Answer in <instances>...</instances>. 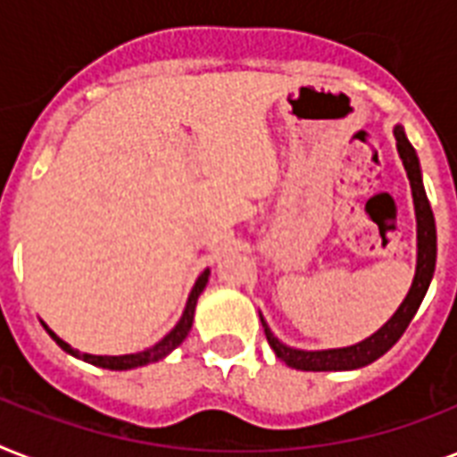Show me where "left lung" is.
<instances>
[{
	"instance_id": "left-lung-1",
	"label": "left lung",
	"mask_w": 457,
	"mask_h": 457,
	"mask_svg": "<svg viewBox=\"0 0 457 457\" xmlns=\"http://www.w3.org/2000/svg\"><path fill=\"white\" fill-rule=\"evenodd\" d=\"M396 135L398 156L403 161L408 179H411L412 201H415V218H418V268H415V278H412V287L403 303L398 305V311L391 315V320L382 329H377L372 337H368L361 344L346 348H327V351H301V348H292L282 344V341L270 332V327L261 315L263 322L265 337L268 344L275 351L279 361H285L289 368L305 370V372H329V370H358L365 368L370 362H375L377 358H382L394 344H396L403 332L411 325V320L415 318L420 303L425 299L429 282L434 278V268H436V225H434V213L427 199L425 185H422V170H420L418 154L412 149V145L405 137V132L401 125L394 128Z\"/></svg>"
}]
</instances>
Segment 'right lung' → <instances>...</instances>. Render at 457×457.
<instances>
[{
    "label": "right lung",
    "instance_id": "add662e5",
    "mask_svg": "<svg viewBox=\"0 0 457 457\" xmlns=\"http://www.w3.org/2000/svg\"><path fill=\"white\" fill-rule=\"evenodd\" d=\"M208 275H211V270H204L199 275V279H196V285H194L192 294H189V299H187V305H185V312H182V318H179V322L175 327H172L170 332L165 334L163 339L158 341L156 346L146 348V351H139V353H128V355H92V353H80L78 348H71L63 339H59L56 334L49 329V327L45 325V329L49 332V337H52L56 344H59L66 353L75 355V358H82L85 362H92V365H96V368H106V370H132V368H142V365H149V362H156L161 361V358H165V355L170 353V351H175V348L182 344V341L187 339V334H189V329H192V322H194V308H196V301H199L201 292H204V287H206L208 282Z\"/></svg>",
    "mask_w": 457,
    "mask_h": 457
}]
</instances>
